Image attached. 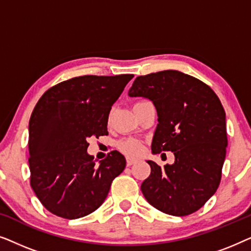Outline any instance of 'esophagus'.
<instances>
[{
    "instance_id": "34e87169",
    "label": "esophagus",
    "mask_w": 251,
    "mask_h": 251,
    "mask_svg": "<svg viewBox=\"0 0 251 251\" xmlns=\"http://www.w3.org/2000/svg\"><path fill=\"white\" fill-rule=\"evenodd\" d=\"M136 162H137L136 159H131V157H128V159H126V166H128V167L132 166V164L136 163Z\"/></svg>"
}]
</instances>
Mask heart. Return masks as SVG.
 I'll list each match as a JSON object with an SVG mask.
<instances>
[{
	"label": "heart",
	"mask_w": 251,
	"mask_h": 251,
	"mask_svg": "<svg viewBox=\"0 0 251 251\" xmlns=\"http://www.w3.org/2000/svg\"><path fill=\"white\" fill-rule=\"evenodd\" d=\"M119 149L128 155H137L142 151V143L137 139H123L118 144Z\"/></svg>",
	"instance_id": "b5f03b06"
}]
</instances>
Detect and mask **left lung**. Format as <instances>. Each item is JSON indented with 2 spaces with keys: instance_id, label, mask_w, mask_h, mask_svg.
I'll return each instance as SVG.
<instances>
[{
  "instance_id": "8db88e82",
  "label": "left lung",
  "mask_w": 251,
  "mask_h": 251,
  "mask_svg": "<svg viewBox=\"0 0 251 251\" xmlns=\"http://www.w3.org/2000/svg\"><path fill=\"white\" fill-rule=\"evenodd\" d=\"M128 95L155 106L159 123L152 153L170 151L175 155V162L163 168L147 161L151 175L140 187L144 197L164 214H193L221 183L227 146L221 100L202 81L173 70L136 77Z\"/></svg>"
}]
</instances>
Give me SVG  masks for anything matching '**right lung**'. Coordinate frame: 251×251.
I'll return each mask as SVG.
<instances>
[{"instance_id":"add662e5","label":"right lung","mask_w":251,"mask_h":251,"mask_svg":"<svg viewBox=\"0 0 251 251\" xmlns=\"http://www.w3.org/2000/svg\"><path fill=\"white\" fill-rule=\"evenodd\" d=\"M132 74L73 77L43 94L30 115V186L51 214L84 217L100 207L126 159L113 151L96 164L90 137L108 135V114Z\"/></svg>"}]
</instances>
